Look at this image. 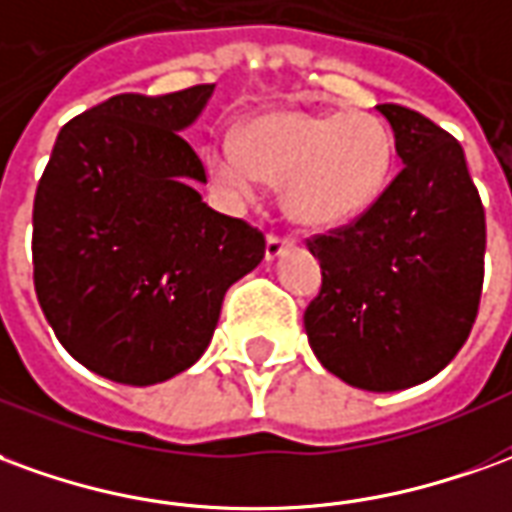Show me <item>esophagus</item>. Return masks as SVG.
I'll use <instances>...</instances> for the list:
<instances>
[{"label": "esophagus", "instance_id": "34e87169", "mask_svg": "<svg viewBox=\"0 0 512 512\" xmlns=\"http://www.w3.org/2000/svg\"><path fill=\"white\" fill-rule=\"evenodd\" d=\"M288 249H293L291 238H285V235H268L266 238V260H277Z\"/></svg>", "mask_w": 512, "mask_h": 512}]
</instances>
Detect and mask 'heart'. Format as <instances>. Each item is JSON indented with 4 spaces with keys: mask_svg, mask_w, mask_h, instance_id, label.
<instances>
[{
    "mask_svg": "<svg viewBox=\"0 0 512 512\" xmlns=\"http://www.w3.org/2000/svg\"><path fill=\"white\" fill-rule=\"evenodd\" d=\"M396 163L391 127L366 110H271L246 121L238 144L207 149V171L246 205L260 180L282 182V210L305 230H335L366 216Z\"/></svg>",
    "mask_w": 512,
    "mask_h": 512,
    "instance_id": "b5f03b06",
    "label": "heart"
}]
</instances>
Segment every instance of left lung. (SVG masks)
<instances>
[{
  "mask_svg": "<svg viewBox=\"0 0 512 512\" xmlns=\"http://www.w3.org/2000/svg\"><path fill=\"white\" fill-rule=\"evenodd\" d=\"M402 171L355 224L307 241L321 291L307 305L313 355L363 391H405L435 377L477 318L485 210L463 146L427 116L377 105Z\"/></svg>",
  "mask_w": 512,
  "mask_h": 512,
  "instance_id": "left-lung-1",
  "label": "left lung"
}]
</instances>
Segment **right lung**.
I'll use <instances>...</instances> for the list:
<instances>
[{"mask_svg":"<svg viewBox=\"0 0 512 512\" xmlns=\"http://www.w3.org/2000/svg\"><path fill=\"white\" fill-rule=\"evenodd\" d=\"M216 85L110 96L71 119L32 207L35 293L77 363L155 385L205 355L232 282L263 260V232L196 191L205 166L180 132Z\"/></svg>","mask_w":512,"mask_h":512,"instance_id":"obj_1","label":"right lung"}]
</instances>
